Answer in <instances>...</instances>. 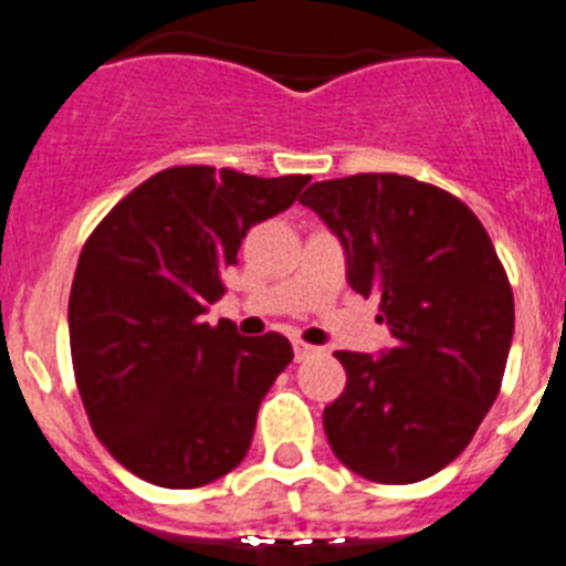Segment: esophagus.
<instances>
[{"mask_svg": "<svg viewBox=\"0 0 566 566\" xmlns=\"http://www.w3.org/2000/svg\"><path fill=\"white\" fill-rule=\"evenodd\" d=\"M317 346H312V343H303V340H294V357H297V360H306V357H312V355H317Z\"/></svg>", "mask_w": 566, "mask_h": 566, "instance_id": "34e87169", "label": "esophagus"}]
</instances>
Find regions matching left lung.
Listing matches in <instances>:
<instances>
[{
  "label": "left lung",
  "instance_id": "obj_1",
  "mask_svg": "<svg viewBox=\"0 0 566 566\" xmlns=\"http://www.w3.org/2000/svg\"><path fill=\"white\" fill-rule=\"evenodd\" d=\"M349 251V283L380 297L395 346L335 352L346 389L323 409L343 467L375 484H415L470 447L495 403L513 343L504 263L455 195L400 174H355L306 188Z\"/></svg>",
  "mask_w": 566,
  "mask_h": 566
}]
</instances>
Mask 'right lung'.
<instances>
[{"mask_svg": "<svg viewBox=\"0 0 566 566\" xmlns=\"http://www.w3.org/2000/svg\"><path fill=\"white\" fill-rule=\"evenodd\" d=\"M308 174L171 166L99 220L76 263L67 332L82 407L111 455L148 484L191 490L243 461L260 400L292 364L277 332L202 321L254 223Z\"/></svg>", "mask_w": 566, "mask_h": 566, "instance_id": "right-lung-1", "label": "right lung"}]
</instances>
